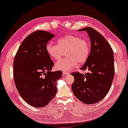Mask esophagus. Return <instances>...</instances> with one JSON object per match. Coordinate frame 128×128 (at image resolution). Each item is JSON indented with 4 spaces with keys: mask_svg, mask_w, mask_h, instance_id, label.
<instances>
[{
    "mask_svg": "<svg viewBox=\"0 0 128 128\" xmlns=\"http://www.w3.org/2000/svg\"><path fill=\"white\" fill-rule=\"evenodd\" d=\"M62 74H64V75H68V74H70L68 72H62Z\"/></svg>",
    "mask_w": 128,
    "mask_h": 128,
    "instance_id": "esophagus-1",
    "label": "esophagus"
}]
</instances>
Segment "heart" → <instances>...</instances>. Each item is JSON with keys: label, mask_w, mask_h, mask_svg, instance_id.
I'll return each mask as SVG.
<instances>
[{"label": "heart", "mask_w": 128, "mask_h": 128, "mask_svg": "<svg viewBox=\"0 0 128 128\" xmlns=\"http://www.w3.org/2000/svg\"><path fill=\"white\" fill-rule=\"evenodd\" d=\"M46 50L50 58L59 60L66 51L67 58L62 59L55 64L58 70L69 71L76 67L78 63L86 62L90 52V46L86 40L80 36L69 35L58 40V44L49 42L46 46Z\"/></svg>", "instance_id": "b5f03b06"}]
</instances>
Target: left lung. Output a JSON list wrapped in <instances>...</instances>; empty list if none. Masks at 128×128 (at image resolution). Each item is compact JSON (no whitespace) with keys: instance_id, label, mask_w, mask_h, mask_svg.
<instances>
[{"instance_id":"8db88e82","label":"left lung","mask_w":128,"mask_h":128,"mask_svg":"<svg viewBox=\"0 0 128 128\" xmlns=\"http://www.w3.org/2000/svg\"><path fill=\"white\" fill-rule=\"evenodd\" d=\"M88 33L90 51L81 70H88L84 74L72 73L74 82L72 90L75 96L86 104L102 100L108 94L114 75V54L110 46L101 34L90 27L78 30Z\"/></svg>"}]
</instances>
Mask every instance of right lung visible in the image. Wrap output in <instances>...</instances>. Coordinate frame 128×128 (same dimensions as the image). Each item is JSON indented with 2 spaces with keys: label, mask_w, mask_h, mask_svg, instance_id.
Wrapping results in <instances>:
<instances>
[{
  "label": "right lung",
  "mask_w": 128,
  "mask_h": 128,
  "mask_svg": "<svg viewBox=\"0 0 128 128\" xmlns=\"http://www.w3.org/2000/svg\"><path fill=\"white\" fill-rule=\"evenodd\" d=\"M54 35L44 31L30 34L20 44L14 61L16 87L22 98L35 108L47 105L57 93L62 72H52L54 62L46 50Z\"/></svg>",
  "instance_id": "add662e5"
}]
</instances>
